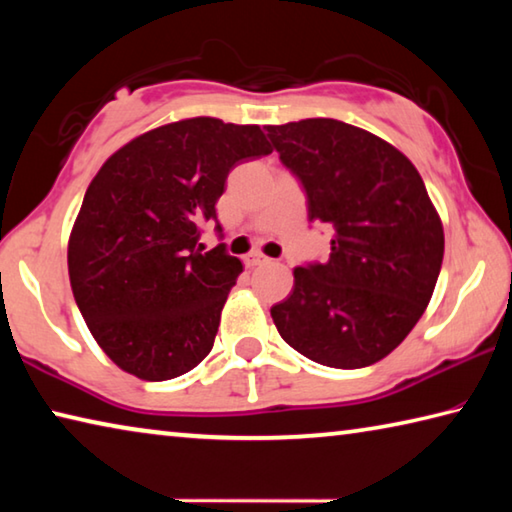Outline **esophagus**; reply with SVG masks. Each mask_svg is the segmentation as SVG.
I'll use <instances>...</instances> for the list:
<instances>
[{
	"label": "esophagus",
	"mask_w": 512,
	"mask_h": 512,
	"mask_svg": "<svg viewBox=\"0 0 512 512\" xmlns=\"http://www.w3.org/2000/svg\"><path fill=\"white\" fill-rule=\"evenodd\" d=\"M244 264H246L248 268L262 266V264H268V257H264V255H259V253H250V255H246V257H244Z\"/></svg>",
	"instance_id": "obj_1"
}]
</instances>
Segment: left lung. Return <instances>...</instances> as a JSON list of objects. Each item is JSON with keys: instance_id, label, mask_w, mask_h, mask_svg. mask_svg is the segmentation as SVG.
<instances>
[{"instance_id": "obj_1", "label": "left lung", "mask_w": 512, "mask_h": 512, "mask_svg": "<svg viewBox=\"0 0 512 512\" xmlns=\"http://www.w3.org/2000/svg\"><path fill=\"white\" fill-rule=\"evenodd\" d=\"M307 192L309 221L334 230L325 264L293 268L271 307L284 341L329 368L391 354L427 309L443 266V223L418 169L393 144L339 119L266 126Z\"/></svg>"}]
</instances>
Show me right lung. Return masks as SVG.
I'll return each instance as SVG.
<instances>
[{
  "label": "right lung",
  "instance_id": "right-lung-1",
  "mask_svg": "<svg viewBox=\"0 0 512 512\" xmlns=\"http://www.w3.org/2000/svg\"><path fill=\"white\" fill-rule=\"evenodd\" d=\"M271 151L259 126L194 117L135 137L92 178L69 235V282L121 370L164 381L210 354L244 266L223 244L201 253V225L216 221L230 169Z\"/></svg>",
  "mask_w": 512,
  "mask_h": 512
}]
</instances>
